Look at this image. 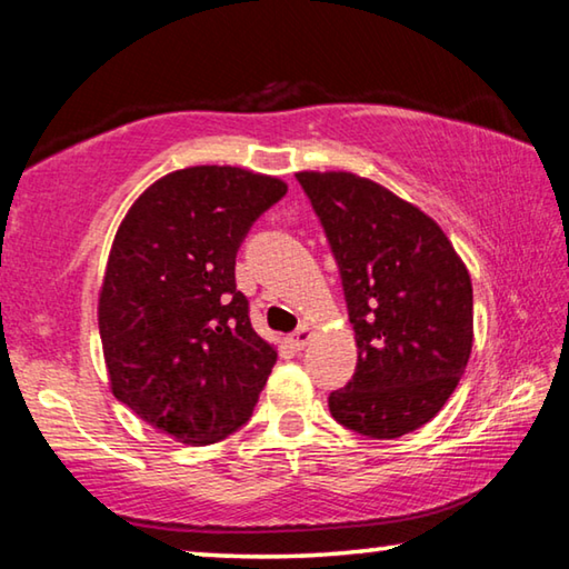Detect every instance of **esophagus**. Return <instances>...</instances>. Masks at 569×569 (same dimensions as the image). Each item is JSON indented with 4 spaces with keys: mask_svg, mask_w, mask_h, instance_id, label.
<instances>
[{
    "mask_svg": "<svg viewBox=\"0 0 569 569\" xmlns=\"http://www.w3.org/2000/svg\"><path fill=\"white\" fill-rule=\"evenodd\" d=\"M308 339H311V326H308V323H301V326H298V329L291 333L293 349H303V346L308 343Z\"/></svg>",
    "mask_w": 569,
    "mask_h": 569,
    "instance_id": "1",
    "label": "esophagus"
}]
</instances>
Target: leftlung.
<instances>
[{"instance_id":"1","label":"left lung","mask_w":569,"mask_h":569,"mask_svg":"<svg viewBox=\"0 0 569 569\" xmlns=\"http://www.w3.org/2000/svg\"><path fill=\"white\" fill-rule=\"evenodd\" d=\"M341 273L359 361L331 417L369 439L435 419L471 353V281L441 228L351 172H298Z\"/></svg>"}]
</instances>
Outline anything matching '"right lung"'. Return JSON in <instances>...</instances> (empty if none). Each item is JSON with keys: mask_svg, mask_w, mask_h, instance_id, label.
I'll list each match as a JSON object with an SVG mask.
<instances>
[{"mask_svg": "<svg viewBox=\"0 0 569 569\" xmlns=\"http://www.w3.org/2000/svg\"><path fill=\"white\" fill-rule=\"evenodd\" d=\"M286 182L240 168L176 170L134 200L100 291V339L114 399L190 447L253 413L276 349L236 286L248 230Z\"/></svg>", "mask_w": 569, "mask_h": 569, "instance_id": "right-lung-1", "label": "right lung"}]
</instances>
